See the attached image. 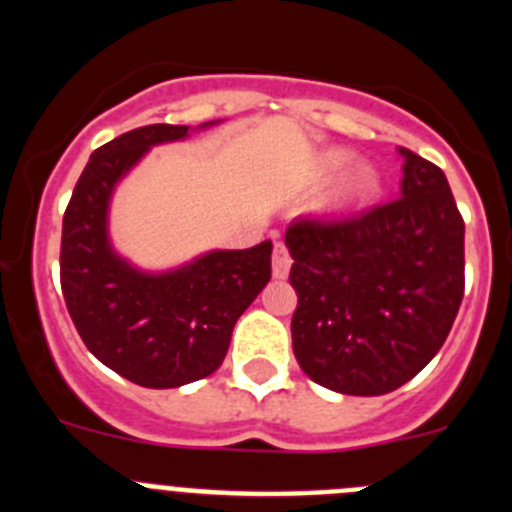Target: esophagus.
Masks as SVG:
<instances>
[{
	"mask_svg": "<svg viewBox=\"0 0 512 512\" xmlns=\"http://www.w3.org/2000/svg\"><path fill=\"white\" fill-rule=\"evenodd\" d=\"M271 264H274V277L284 279L289 274V266H292V256H289L287 246L277 243L274 246V256H271Z\"/></svg>",
	"mask_w": 512,
	"mask_h": 512,
	"instance_id": "esophagus-1",
	"label": "esophagus"
}]
</instances>
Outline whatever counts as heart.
I'll list each match as a JSON object with an SVG mask.
<instances>
[{"label":"heart","mask_w":512,"mask_h":512,"mask_svg":"<svg viewBox=\"0 0 512 512\" xmlns=\"http://www.w3.org/2000/svg\"><path fill=\"white\" fill-rule=\"evenodd\" d=\"M348 161H351V156H346V153H333V156L328 158V166L333 171H338V169H343ZM377 187H379L377 174H374L369 166H359V169L351 171V174L346 176V182H343L341 197H338V200H341L343 205H356V202H366L374 192H377Z\"/></svg>","instance_id":"1"}]
</instances>
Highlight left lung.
I'll return each mask as SVG.
<instances>
[{
    "label": "left lung",
    "mask_w": 512,
    "mask_h": 512,
    "mask_svg": "<svg viewBox=\"0 0 512 512\" xmlns=\"http://www.w3.org/2000/svg\"><path fill=\"white\" fill-rule=\"evenodd\" d=\"M400 197L346 217H297L284 243L292 348L312 382L387 395L443 346L464 297V220L436 164L400 148Z\"/></svg>",
    "instance_id": "8db88e82"
}]
</instances>
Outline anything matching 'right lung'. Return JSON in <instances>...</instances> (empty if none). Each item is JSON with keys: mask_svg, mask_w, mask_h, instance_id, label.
<instances>
[{"mask_svg": "<svg viewBox=\"0 0 512 512\" xmlns=\"http://www.w3.org/2000/svg\"><path fill=\"white\" fill-rule=\"evenodd\" d=\"M187 125H146L89 156L63 212L61 289L84 346L112 372L166 390L215 372L235 320L271 279V241L212 251L164 274L120 259L107 238L112 189L151 146L187 138Z\"/></svg>", "mask_w": 512, "mask_h": 512, "instance_id": "1", "label": "right lung"}]
</instances>
